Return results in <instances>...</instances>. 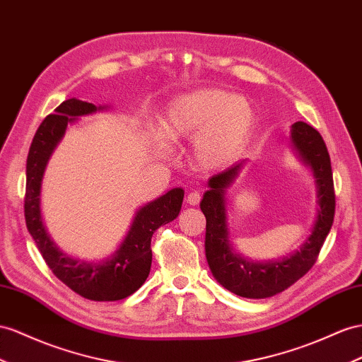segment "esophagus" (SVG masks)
<instances>
[{
  "instance_id": "obj_1",
  "label": "esophagus",
  "mask_w": 362,
  "mask_h": 362,
  "mask_svg": "<svg viewBox=\"0 0 362 362\" xmlns=\"http://www.w3.org/2000/svg\"><path fill=\"white\" fill-rule=\"evenodd\" d=\"M200 199H202V194L199 191H191L188 194V197H187V203H188V205L196 206L200 203Z\"/></svg>"
}]
</instances>
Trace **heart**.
<instances>
[{"label": "heart", "mask_w": 362, "mask_h": 362, "mask_svg": "<svg viewBox=\"0 0 362 362\" xmlns=\"http://www.w3.org/2000/svg\"><path fill=\"white\" fill-rule=\"evenodd\" d=\"M249 102L218 88H200L175 98L159 128L170 142L194 137L192 153L203 170L228 165L242 151L254 128Z\"/></svg>", "instance_id": "heart-1"}]
</instances>
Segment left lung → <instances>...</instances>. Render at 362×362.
I'll return each instance as SVG.
<instances>
[{"instance_id":"1","label":"left lung","mask_w":362,"mask_h":362,"mask_svg":"<svg viewBox=\"0 0 362 362\" xmlns=\"http://www.w3.org/2000/svg\"><path fill=\"white\" fill-rule=\"evenodd\" d=\"M292 144L317 179L320 209L312 234L291 257L275 262H249L235 254L229 243L225 191L235 180L245 160L212 175L208 182L209 189L200 202V209L206 217L205 251L209 269L221 286L245 298L274 296L308 274L317 262L335 217L330 156L321 134L305 122H296L292 125Z\"/></svg>"}]
</instances>
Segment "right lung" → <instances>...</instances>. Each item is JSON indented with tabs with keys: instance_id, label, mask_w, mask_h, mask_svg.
Listing matches in <instances>:
<instances>
[{
	"instance_id": "right-lung-1",
	"label": "right lung",
	"mask_w": 362,
	"mask_h": 362,
	"mask_svg": "<svg viewBox=\"0 0 362 362\" xmlns=\"http://www.w3.org/2000/svg\"><path fill=\"white\" fill-rule=\"evenodd\" d=\"M102 108L73 98L57 107V115H49L42 120L27 156L24 216L27 229L57 278L87 300L117 301L134 293L145 283L151 269V237L157 228L179 216L185 192L182 188H174L139 209L122 245L104 262H79L59 251L45 230L41 217L40 196L45 165L67 125L79 116Z\"/></svg>"
}]
</instances>
